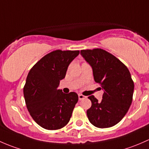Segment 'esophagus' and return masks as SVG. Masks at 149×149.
Returning a JSON list of instances; mask_svg holds the SVG:
<instances>
[{"label":"esophagus","instance_id":"34e87169","mask_svg":"<svg viewBox=\"0 0 149 149\" xmlns=\"http://www.w3.org/2000/svg\"><path fill=\"white\" fill-rule=\"evenodd\" d=\"M78 97H79V100H81L85 99V98L86 97V96H84V95H82L79 94V95H78Z\"/></svg>","mask_w":149,"mask_h":149}]
</instances>
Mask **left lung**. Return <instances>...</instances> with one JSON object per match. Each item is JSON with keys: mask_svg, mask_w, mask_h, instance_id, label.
Segmentation results:
<instances>
[{"mask_svg": "<svg viewBox=\"0 0 149 149\" xmlns=\"http://www.w3.org/2000/svg\"><path fill=\"white\" fill-rule=\"evenodd\" d=\"M80 54L91 66L95 81L104 92L101 101L94 95L88 97L92 106L87 110V118L97 128L113 126L122 120L131 105L134 84L129 70L116 56L101 49L82 50Z\"/></svg>", "mask_w": 149, "mask_h": 149, "instance_id": "1", "label": "left lung"}]
</instances>
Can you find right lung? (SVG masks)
Segmentation results:
<instances>
[{
    "instance_id": "obj_1",
    "label": "right lung",
    "mask_w": 149,
    "mask_h": 149,
    "mask_svg": "<svg viewBox=\"0 0 149 149\" xmlns=\"http://www.w3.org/2000/svg\"><path fill=\"white\" fill-rule=\"evenodd\" d=\"M79 51L56 50L41 58L29 71L24 88L26 105L32 118L47 130L65 126L78 101L74 92L58 90L70 64Z\"/></svg>"
}]
</instances>
